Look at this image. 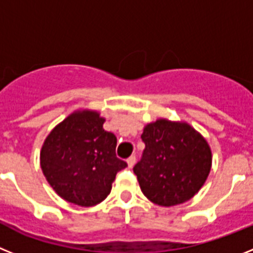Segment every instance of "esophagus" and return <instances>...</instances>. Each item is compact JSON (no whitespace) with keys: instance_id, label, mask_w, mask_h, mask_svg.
Instances as JSON below:
<instances>
[{"instance_id":"1","label":"esophagus","mask_w":253,"mask_h":253,"mask_svg":"<svg viewBox=\"0 0 253 253\" xmlns=\"http://www.w3.org/2000/svg\"><path fill=\"white\" fill-rule=\"evenodd\" d=\"M135 161H137V158H135V156H130V157L126 160V162H128V166L129 167H133L134 163H135Z\"/></svg>"}]
</instances>
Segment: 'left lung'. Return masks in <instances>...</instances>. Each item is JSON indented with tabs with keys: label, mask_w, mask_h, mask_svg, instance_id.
I'll return each mask as SVG.
<instances>
[{
	"label": "left lung",
	"mask_w": 253,
	"mask_h": 253,
	"mask_svg": "<svg viewBox=\"0 0 253 253\" xmlns=\"http://www.w3.org/2000/svg\"><path fill=\"white\" fill-rule=\"evenodd\" d=\"M142 140L146 148L133 171L143 194L162 207L193 198L211 167L207 140L186 123L165 119L147 125Z\"/></svg>",
	"instance_id": "obj_1"
}]
</instances>
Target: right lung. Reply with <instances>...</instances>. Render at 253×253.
Wrapping results in <instances>:
<instances>
[{"instance_id": "add662e5", "label": "right lung", "mask_w": 253, "mask_h": 253, "mask_svg": "<svg viewBox=\"0 0 253 253\" xmlns=\"http://www.w3.org/2000/svg\"><path fill=\"white\" fill-rule=\"evenodd\" d=\"M96 111H77L46 137L40 153L44 176L55 193L80 207L99 204L116 173L128 166L116 157L115 134L102 128Z\"/></svg>"}]
</instances>
